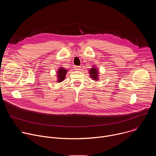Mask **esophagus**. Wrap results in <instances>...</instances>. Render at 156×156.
Returning a JSON list of instances; mask_svg holds the SVG:
<instances>
[{
	"label": "esophagus",
	"instance_id": "34e87169",
	"mask_svg": "<svg viewBox=\"0 0 156 156\" xmlns=\"http://www.w3.org/2000/svg\"><path fill=\"white\" fill-rule=\"evenodd\" d=\"M75 69L76 70H80V69H81V66H75Z\"/></svg>",
	"mask_w": 156,
	"mask_h": 156
}]
</instances>
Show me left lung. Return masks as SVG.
<instances>
[{
    "label": "left lung",
    "instance_id": "8db88e82",
    "mask_svg": "<svg viewBox=\"0 0 156 156\" xmlns=\"http://www.w3.org/2000/svg\"><path fill=\"white\" fill-rule=\"evenodd\" d=\"M90 74L91 76V78L93 79V80H98V77H99V72L98 70L96 67H93L90 69Z\"/></svg>",
    "mask_w": 156,
    "mask_h": 156
}]
</instances>
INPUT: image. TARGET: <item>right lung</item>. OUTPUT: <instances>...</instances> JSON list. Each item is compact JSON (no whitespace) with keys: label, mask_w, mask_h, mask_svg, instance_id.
Masks as SVG:
<instances>
[{"label":"right lung","mask_w":156,"mask_h":156,"mask_svg":"<svg viewBox=\"0 0 156 156\" xmlns=\"http://www.w3.org/2000/svg\"><path fill=\"white\" fill-rule=\"evenodd\" d=\"M66 72H67V70H66L62 67L58 69V71H57V82L60 83L62 81L64 80Z\"/></svg>","instance_id":"1"}]
</instances>
